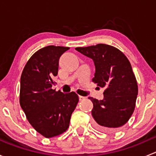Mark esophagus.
I'll use <instances>...</instances> for the list:
<instances>
[{"instance_id":"esophagus-1","label":"esophagus","mask_w":156,"mask_h":156,"mask_svg":"<svg viewBox=\"0 0 156 156\" xmlns=\"http://www.w3.org/2000/svg\"><path fill=\"white\" fill-rule=\"evenodd\" d=\"M79 100H84V99H85V97H82V96H79Z\"/></svg>"}]
</instances>
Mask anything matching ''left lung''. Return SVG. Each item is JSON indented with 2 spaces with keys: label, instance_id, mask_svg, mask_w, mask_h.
Masks as SVG:
<instances>
[{
  "label": "left lung",
  "instance_id": "8db88e82",
  "mask_svg": "<svg viewBox=\"0 0 156 156\" xmlns=\"http://www.w3.org/2000/svg\"><path fill=\"white\" fill-rule=\"evenodd\" d=\"M75 50L93 59L95 66L93 81L105 87L102 100L88 97L94 104L91 113L96 127L103 131L117 130L133 114L138 94L130 62L119 49L104 44Z\"/></svg>",
  "mask_w": 156,
  "mask_h": 156
}]
</instances>
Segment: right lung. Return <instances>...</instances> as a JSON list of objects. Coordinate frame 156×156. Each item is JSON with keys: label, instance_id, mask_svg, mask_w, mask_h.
Instances as JSON below:
<instances>
[{"label": "right lung", "instance_id": "right-lung-1", "mask_svg": "<svg viewBox=\"0 0 156 156\" xmlns=\"http://www.w3.org/2000/svg\"><path fill=\"white\" fill-rule=\"evenodd\" d=\"M69 49L53 45L40 49L31 56L21 75L20 106L31 126L47 138L68 129L78 103L75 92L63 94L52 89L59 57Z\"/></svg>", "mask_w": 156, "mask_h": 156}]
</instances>
